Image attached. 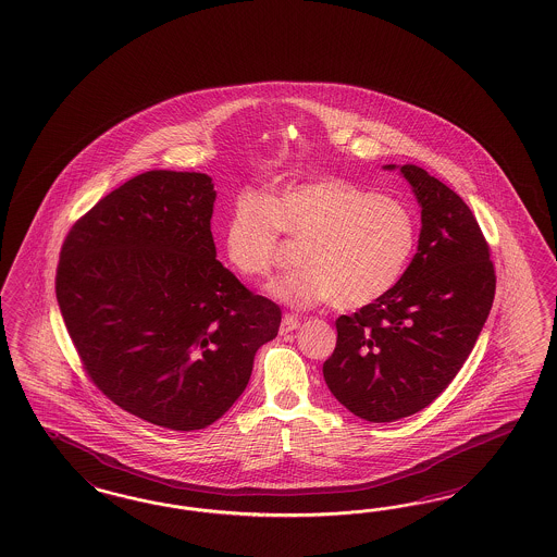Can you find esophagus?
<instances>
[{
    "instance_id": "obj_1",
    "label": "esophagus",
    "mask_w": 557,
    "mask_h": 557,
    "mask_svg": "<svg viewBox=\"0 0 557 557\" xmlns=\"http://www.w3.org/2000/svg\"><path fill=\"white\" fill-rule=\"evenodd\" d=\"M299 325H301L299 318H295V315H285V318H283V322H281V336H285L288 332H295Z\"/></svg>"
}]
</instances>
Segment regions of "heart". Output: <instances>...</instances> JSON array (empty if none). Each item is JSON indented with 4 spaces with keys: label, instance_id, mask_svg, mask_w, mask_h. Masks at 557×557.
I'll use <instances>...</instances> for the list:
<instances>
[{
    "label": "heart",
    "instance_id": "heart-1",
    "mask_svg": "<svg viewBox=\"0 0 557 557\" xmlns=\"http://www.w3.org/2000/svg\"><path fill=\"white\" fill-rule=\"evenodd\" d=\"M281 232L304 239L299 264L269 288L270 297L309 309L332 301L352 311L399 283L412 260L418 223L412 209L355 182H299L264 198L237 195L225 223V253L246 278L269 276Z\"/></svg>",
    "mask_w": 557,
    "mask_h": 557
}]
</instances>
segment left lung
Masks as SVG:
<instances>
[{
  "mask_svg": "<svg viewBox=\"0 0 557 557\" xmlns=\"http://www.w3.org/2000/svg\"><path fill=\"white\" fill-rule=\"evenodd\" d=\"M399 170L420 205L410 267L385 297L336 320L323 379L346 410L369 422L420 412L463 367L494 301L496 274L463 198L426 170Z\"/></svg>",
  "mask_w": 557,
  "mask_h": 557,
  "instance_id": "8db88e82",
  "label": "left lung"
}]
</instances>
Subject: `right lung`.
I'll return each mask as SVG.
<instances>
[{
	"label": "right lung",
	"mask_w": 557,
	"mask_h": 557,
	"mask_svg": "<svg viewBox=\"0 0 557 557\" xmlns=\"http://www.w3.org/2000/svg\"><path fill=\"white\" fill-rule=\"evenodd\" d=\"M215 198L207 174H139L73 225L57 269V304L91 381L170 431L227 412L281 325L278 306L216 260Z\"/></svg>",
	"instance_id": "1"
}]
</instances>
